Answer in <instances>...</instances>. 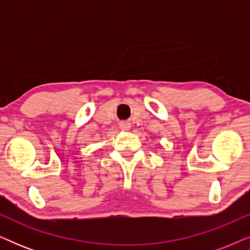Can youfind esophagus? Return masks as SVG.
Returning a JSON list of instances; mask_svg holds the SVG:
<instances>
[{
  "label": "esophagus",
  "instance_id": "34e87169",
  "mask_svg": "<svg viewBox=\"0 0 250 250\" xmlns=\"http://www.w3.org/2000/svg\"><path fill=\"white\" fill-rule=\"evenodd\" d=\"M119 127H121L122 131H128V129L131 128V124H129L128 122H122L121 124H119Z\"/></svg>",
  "mask_w": 250,
  "mask_h": 250
}]
</instances>
